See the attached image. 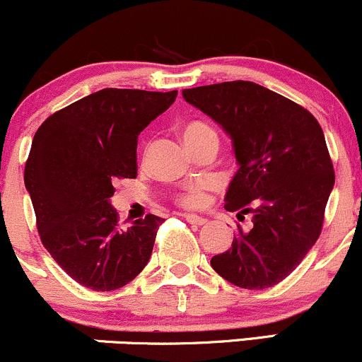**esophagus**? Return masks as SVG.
I'll list each match as a JSON object with an SVG mask.
<instances>
[{"label": "esophagus", "instance_id": "esophagus-1", "mask_svg": "<svg viewBox=\"0 0 362 362\" xmlns=\"http://www.w3.org/2000/svg\"><path fill=\"white\" fill-rule=\"evenodd\" d=\"M185 218H186V221L189 222V224H193V226H203V224H206V218L200 217V215L186 214V215H185Z\"/></svg>", "mask_w": 362, "mask_h": 362}]
</instances>
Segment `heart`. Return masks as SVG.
<instances>
[{
	"label": "heart",
	"mask_w": 362,
	"mask_h": 362,
	"mask_svg": "<svg viewBox=\"0 0 362 362\" xmlns=\"http://www.w3.org/2000/svg\"><path fill=\"white\" fill-rule=\"evenodd\" d=\"M181 135L185 144H192V141H198L202 138H215L217 140V132L209 123H205V121H192V123H188L182 128ZM203 189H205L203 185H189L180 194L177 200H180L181 205L189 206V209H197V206H202L205 203V193H203Z\"/></svg>",
	"instance_id": "heart-1"
}]
</instances>
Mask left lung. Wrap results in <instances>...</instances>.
Here are the masks:
<instances>
[{"label": "left lung", "mask_w": 362, "mask_h": 362, "mask_svg": "<svg viewBox=\"0 0 362 362\" xmlns=\"http://www.w3.org/2000/svg\"><path fill=\"white\" fill-rule=\"evenodd\" d=\"M182 97L233 140L239 169L226 210L253 215V227L245 233L238 226L233 246L210 265L243 289L275 286L322 233L335 185L323 129L299 104L245 80L186 88Z\"/></svg>", "instance_id": "8db88e82"}]
</instances>
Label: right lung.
Returning <instances> with one entry per match:
<instances>
[{
  "label": "right lung",
  "mask_w": 362,
  "mask_h": 362,
  "mask_svg": "<svg viewBox=\"0 0 362 362\" xmlns=\"http://www.w3.org/2000/svg\"><path fill=\"white\" fill-rule=\"evenodd\" d=\"M176 95L103 88L47 117L32 140L23 180L40 241L87 289H119L148 263L164 218L121 227L111 197L117 180L136 177L138 135Z\"/></svg>",
  "instance_id": "obj_1"
}]
</instances>
